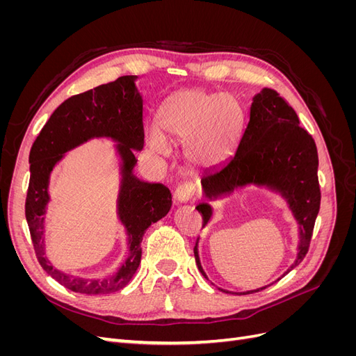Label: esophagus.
Segmentation results:
<instances>
[{
    "label": "esophagus",
    "mask_w": 356,
    "mask_h": 356,
    "mask_svg": "<svg viewBox=\"0 0 356 356\" xmlns=\"http://www.w3.org/2000/svg\"><path fill=\"white\" fill-rule=\"evenodd\" d=\"M196 195V186L193 182H181L175 188V200L178 203H186Z\"/></svg>",
    "instance_id": "esophagus-1"
}]
</instances>
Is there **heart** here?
Returning a JSON list of instances; mask_svg holds the SVG:
<instances>
[{
  "label": "heart",
  "mask_w": 356,
  "mask_h": 356,
  "mask_svg": "<svg viewBox=\"0 0 356 356\" xmlns=\"http://www.w3.org/2000/svg\"><path fill=\"white\" fill-rule=\"evenodd\" d=\"M241 124L242 108L229 93L178 92L169 96L159 111L161 134L174 144H184L191 138L190 156L203 165L215 163L230 152ZM163 137L157 131L148 136V144L157 154L168 152Z\"/></svg>",
  "instance_id": "heart-1"
}]
</instances>
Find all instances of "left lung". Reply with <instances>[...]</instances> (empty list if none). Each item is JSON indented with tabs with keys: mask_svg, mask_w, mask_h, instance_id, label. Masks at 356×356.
Instances as JSON below:
<instances>
[{
	"mask_svg": "<svg viewBox=\"0 0 356 356\" xmlns=\"http://www.w3.org/2000/svg\"><path fill=\"white\" fill-rule=\"evenodd\" d=\"M200 182L208 200L250 184L281 193L300 225L298 254L288 272L303 261L321 207L318 149L312 135L300 126L293 106L276 90L263 89L254 96L250 122L234 154L224 165L204 170ZM196 209L204 227L212 217L211 204L203 202ZM195 258L200 273L208 279L199 260L197 242ZM260 289L234 294H251Z\"/></svg>",
	"mask_w": 356,
	"mask_h": 356,
	"instance_id": "obj_1",
	"label": "left lung"
}]
</instances>
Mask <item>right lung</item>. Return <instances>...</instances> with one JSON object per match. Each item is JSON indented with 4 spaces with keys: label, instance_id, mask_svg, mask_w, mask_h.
<instances>
[{
    "label": "right lung",
    "instance_id": "1",
    "mask_svg": "<svg viewBox=\"0 0 356 356\" xmlns=\"http://www.w3.org/2000/svg\"><path fill=\"white\" fill-rule=\"evenodd\" d=\"M136 75H123L92 90L74 95L50 115L29 153V186L25 215L37 260L60 285L81 294H108L124 288L141 263V242L145 230L169 212L172 195L163 184L144 182L134 175V149L144 147L143 96ZM111 137L118 142L122 159V184L118 213L128 233L129 255L111 277L84 280L58 271L44 251V213L49 200L48 178L57 161L70 149L92 137Z\"/></svg>",
    "mask_w": 356,
    "mask_h": 356
}]
</instances>
